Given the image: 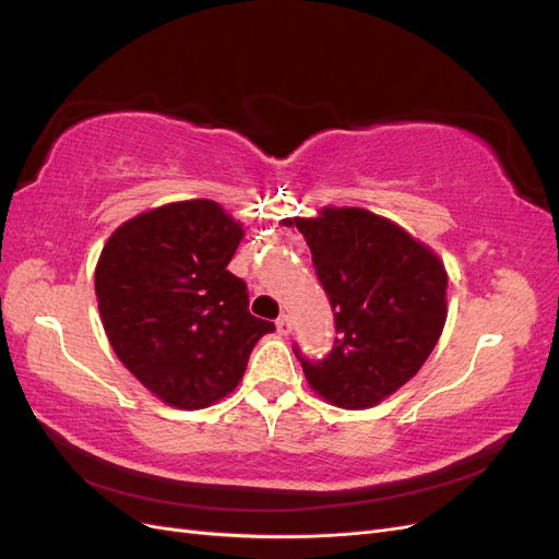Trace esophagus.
<instances>
[{
	"label": "esophagus",
	"instance_id": "obj_1",
	"mask_svg": "<svg viewBox=\"0 0 559 559\" xmlns=\"http://www.w3.org/2000/svg\"><path fill=\"white\" fill-rule=\"evenodd\" d=\"M277 333H280V335H289V333H292V319L286 317V314H282V317L277 319Z\"/></svg>",
	"mask_w": 559,
	"mask_h": 559
}]
</instances>
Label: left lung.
Returning <instances> with one entry per match:
<instances>
[{
    "mask_svg": "<svg viewBox=\"0 0 559 559\" xmlns=\"http://www.w3.org/2000/svg\"><path fill=\"white\" fill-rule=\"evenodd\" d=\"M306 235L335 321L333 349L317 361L294 347L310 386L337 408L378 405L408 382L443 333L448 273L401 226L359 207L286 218Z\"/></svg>",
    "mask_w": 559,
    "mask_h": 559,
    "instance_id": "1",
    "label": "left lung"
}]
</instances>
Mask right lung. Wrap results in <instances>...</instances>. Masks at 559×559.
<instances>
[{
    "label": "right lung",
    "mask_w": 559,
    "mask_h": 559,
    "mask_svg": "<svg viewBox=\"0 0 559 559\" xmlns=\"http://www.w3.org/2000/svg\"><path fill=\"white\" fill-rule=\"evenodd\" d=\"M242 235L216 202L183 200L130 218L99 253L95 294L116 357L175 408L233 392L253 345L275 331L228 270Z\"/></svg>",
    "instance_id": "add662e5"
}]
</instances>
